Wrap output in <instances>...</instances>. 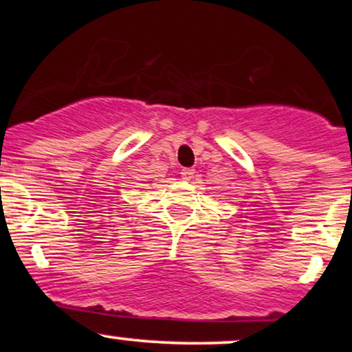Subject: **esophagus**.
I'll list each match as a JSON object with an SVG mask.
<instances>
[{"instance_id": "obj_1", "label": "esophagus", "mask_w": 352, "mask_h": 352, "mask_svg": "<svg viewBox=\"0 0 352 352\" xmlns=\"http://www.w3.org/2000/svg\"><path fill=\"white\" fill-rule=\"evenodd\" d=\"M182 179L184 180H190L193 177V173H195V170L193 168H182Z\"/></svg>"}]
</instances>
